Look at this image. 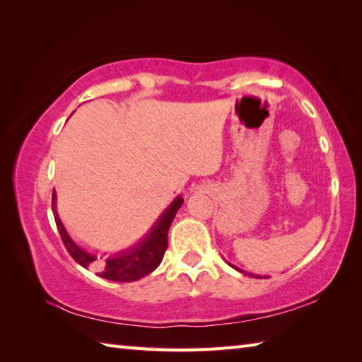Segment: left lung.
Masks as SVG:
<instances>
[{"label": "left lung", "mask_w": 362, "mask_h": 362, "mask_svg": "<svg viewBox=\"0 0 362 362\" xmlns=\"http://www.w3.org/2000/svg\"><path fill=\"white\" fill-rule=\"evenodd\" d=\"M230 264V263H228ZM230 266H232L233 269H236V271L238 272H241V274H244V275H249V276H255V279H261V275H253V274H250V272H245V271H241V269L240 267H236V266H233V264H230ZM264 279H266V276H264Z\"/></svg>", "instance_id": "8db88e82"}]
</instances>
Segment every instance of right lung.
<instances>
[{
  "mask_svg": "<svg viewBox=\"0 0 362 362\" xmlns=\"http://www.w3.org/2000/svg\"><path fill=\"white\" fill-rule=\"evenodd\" d=\"M183 204V197L177 196L171 205L161 213L156 224L151 227L143 240L135 245L121 252L113 253L109 258H98L95 253L86 250L76 244L71 236L68 235L65 226L59 218L56 210V191H52V213L56 219V226L68 253L76 259V263L82 267L88 269L95 267L98 275L105 280L112 281H136L143 279L144 275L156 271L163 259L165 252L168 249V232L177 214V210Z\"/></svg>",
  "mask_w": 362,
  "mask_h": 362,
  "instance_id": "1",
  "label": "right lung"
}]
</instances>
